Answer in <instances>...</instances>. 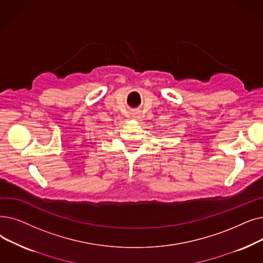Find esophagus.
<instances>
[{"instance_id":"1","label":"esophagus","mask_w":263,"mask_h":263,"mask_svg":"<svg viewBox=\"0 0 263 263\" xmlns=\"http://www.w3.org/2000/svg\"><path fill=\"white\" fill-rule=\"evenodd\" d=\"M133 118L135 119V120H140L142 117H141V114L138 111V112H134L133 114Z\"/></svg>"}]
</instances>
